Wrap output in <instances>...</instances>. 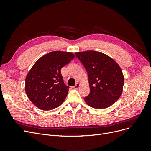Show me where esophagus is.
<instances>
[{"label": "esophagus", "instance_id": "esophagus-1", "mask_svg": "<svg viewBox=\"0 0 151 151\" xmlns=\"http://www.w3.org/2000/svg\"><path fill=\"white\" fill-rule=\"evenodd\" d=\"M80 84L78 83H76L75 84V86H73V88L75 89H78L79 88H80Z\"/></svg>", "mask_w": 151, "mask_h": 151}]
</instances>
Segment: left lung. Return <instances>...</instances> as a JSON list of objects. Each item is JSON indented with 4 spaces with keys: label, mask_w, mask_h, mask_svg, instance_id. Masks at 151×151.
<instances>
[{
    "label": "left lung",
    "mask_w": 151,
    "mask_h": 151,
    "mask_svg": "<svg viewBox=\"0 0 151 151\" xmlns=\"http://www.w3.org/2000/svg\"><path fill=\"white\" fill-rule=\"evenodd\" d=\"M88 73L90 93L84 97L89 106L96 109L109 107L121 97L124 83L122 71L108 55L96 51L75 53Z\"/></svg>",
    "instance_id": "8db88e82"
}]
</instances>
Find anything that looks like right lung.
<instances>
[{
    "label": "right lung",
    "mask_w": 151,
    "mask_h": 151,
    "mask_svg": "<svg viewBox=\"0 0 151 151\" xmlns=\"http://www.w3.org/2000/svg\"><path fill=\"white\" fill-rule=\"evenodd\" d=\"M75 58L72 52L55 51L39 58L26 77L25 91L39 109L48 111L64 101L69 87L63 81L61 68Z\"/></svg>",
    "instance_id": "add662e5"
}]
</instances>
